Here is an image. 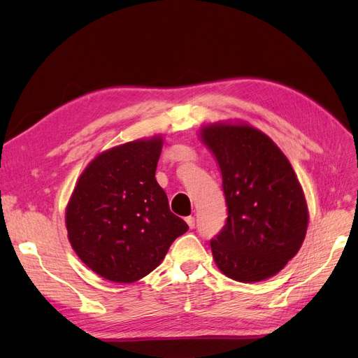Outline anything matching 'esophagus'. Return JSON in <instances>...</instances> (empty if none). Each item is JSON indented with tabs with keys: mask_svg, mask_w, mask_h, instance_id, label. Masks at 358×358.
I'll return each mask as SVG.
<instances>
[{
	"mask_svg": "<svg viewBox=\"0 0 358 358\" xmlns=\"http://www.w3.org/2000/svg\"><path fill=\"white\" fill-rule=\"evenodd\" d=\"M185 221H186V224L189 225V228H195V218L194 217H186L185 218Z\"/></svg>",
	"mask_w": 358,
	"mask_h": 358,
	"instance_id": "esophagus-1",
	"label": "esophagus"
}]
</instances>
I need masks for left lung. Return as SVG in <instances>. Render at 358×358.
<instances>
[{
    "label": "left lung",
    "instance_id": "left-lung-1",
    "mask_svg": "<svg viewBox=\"0 0 358 358\" xmlns=\"http://www.w3.org/2000/svg\"><path fill=\"white\" fill-rule=\"evenodd\" d=\"M201 140L220 164L228 209L211 240L218 268L243 283L275 276L306 236L308 205L295 171L268 136L244 122L205 125Z\"/></svg>",
    "mask_w": 358,
    "mask_h": 358
}]
</instances>
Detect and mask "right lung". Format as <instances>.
<instances>
[{"mask_svg":"<svg viewBox=\"0 0 358 358\" xmlns=\"http://www.w3.org/2000/svg\"><path fill=\"white\" fill-rule=\"evenodd\" d=\"M162 136L98 155L79 176L66 206L68 238L101 278L133 283L153 271L187 224L171 213L155 173Z\"/></svg>","mask_w":358,"mask_h":358,"instance_id":"1","label":"right lung"}]
</instances>
